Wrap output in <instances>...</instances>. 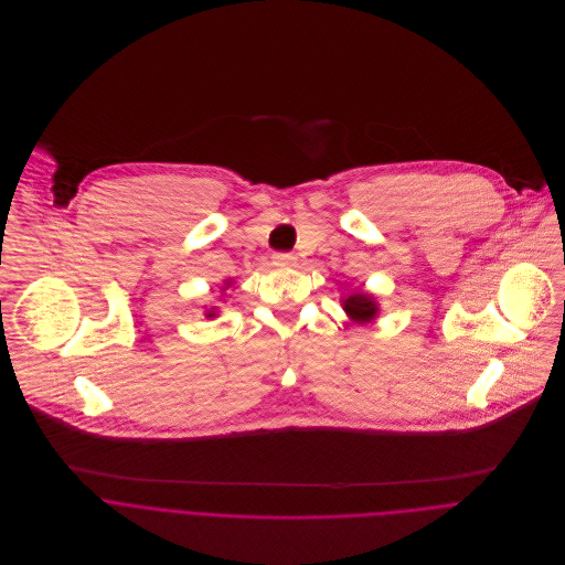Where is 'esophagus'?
I'll return each mask as SVG.
<instances>
[{
  "instance_id": "34e87169",
  "label": "esophagus",
  "mask_w": 565,
  "mask_h": 565,
  "mask_svg": "<svg viewBox=\"0 0 565 565\" xmlns=\"http://www.w3.org/2000/svg\"><path fill=\"white\" fill-rule=\"evenodd\" d=\"M271 260H274L276 267H294L298 258H296V254H291V252H276V254L271 256Z\"/></svg>"
}]
</instances>
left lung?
<instances>
[{
  "label": "left lung",
  "mask_w": 565,
  "mask_h": 565,
  "mask_svg": "<svg viewBox=\"0 0 565 565\" xmlns=\"http://www.w3.org/2000/svg\"><path fill=\"white\" fill-rule=\"evenodd\" d=\"M343 309H345V313L354 320V322H367V320H372L374 316H376V305H374V300L370 298V296H365V294H354V296H350L345 302H343Z\"/></svg>",
  "instance_id": "1"
}]
</instances>
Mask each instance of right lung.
<instances>
[{"instance_id": "right-lung-1", "label": "right lung", "mask_w": 565, "mask_h": 565, "mask_svg": "<svg viewBox=\"0 0 565 565\" xmlns=\"http://www.w3.org/2000/svg\"><path fill=\"white\" fill-rule=\"evenodd\" d=\"M209 318H213V313H209Z\"/></svg>"}]
</instances>
